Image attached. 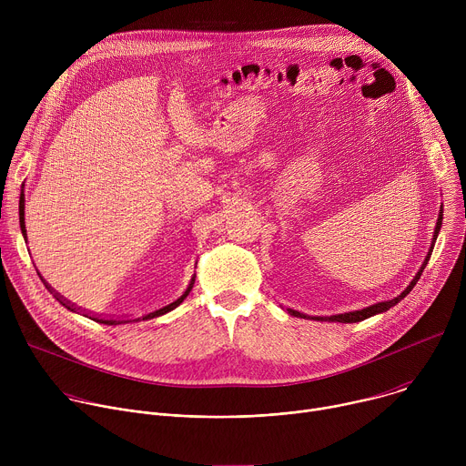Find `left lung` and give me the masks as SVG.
Here are the masks:
<instances>
[{
	"label": "left lung",
	"instance_id": "1",
	"mask_svg": "<svg viewBox=\"0 0 466 466\" xmlns=\"http://www.w3.org/2000/svg\"><path fill=\"white\" fill-rule=\"evenodd\" d=\"M441 225H442V210L439 212V219H437V227H435V234H433V243H431V248H433V245H435V239H437V236H439V230H441ZM431 248H430V254H428V258H426V261L422 263V268H420V271L417 273V277L411 280V284L398 295L396 299H392V300H385V302H378V304H372V306H369V308H363V309H358V311H349V313H339V315H329V317H317V320H338V322H360V320H363V319H369V317H372V315H376V313H381V311H387L389 308H392L394 304H398L400 302L413 288H415V284L419 282V279H420V275H422V271H424V268H426V263H428V259H430V256H431ZM289 311V315H295V317H308V315H302V313H299V311H295V309H288Z\"/></svg>",
	"mask_w": 466,
	"mask_h": 466
}]
</instances>
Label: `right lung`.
<instances>
[{"label": "right lung", "mask_w": 466, "mask_h": 466, "mask_svg": "<svg viewBox=\"0 0 466 466\" xmlns=\"http://www.w3.org/2000/svg\"><path fill=\"white\" fill-rule=\"evenodd\" d=\"M25 197H24V191H22V195H20V227H22V234L25 236V223H24V208H25ZM193 284H195V279H191V282H189V286H187V289L177 299V300H173L171 304H167V306H162L160 309H157V311H151V313H147V315H144V317H138V319H135V320H147V319H155V317H160V315H164V313H167V311H171L173 308H177L187 295H189V291H191V288H193ZM53 295H55V299L62 304V306H66V308H68V309H76V306L70 302V300H66L62 295H58L56 291H53ZM81 309V308H79ZM92 320H97V322H103V324H121V322H130L128 319L127 320H117V319H101V317H92Z\"/></svg>", "instance_id": "right-lung-1"}]
</instances>
